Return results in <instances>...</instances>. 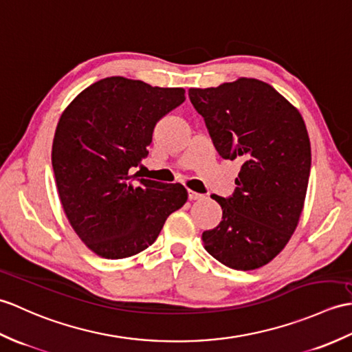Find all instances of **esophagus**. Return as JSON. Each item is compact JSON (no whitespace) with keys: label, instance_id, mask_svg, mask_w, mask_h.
<instances>
[{"label":"esophagus","instance_id":"esophagus-1","mask_svg":"<svg viewBox=\"0 0 352 352\" xmlns=\"http://www.w3.org/2000/svg\"><path fill=\"white\" fill-rule=\"evenodd\" d=\"M188 199L190 200H203V199H205V196H203V194L196 192V191L188 190Z\"/></svg>","mask_w":352,"mask_h":352}]
</instances>
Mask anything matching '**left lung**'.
Wrapping results in <instances>:
<instances>
[{
  "mask_svg": "<svg viewBox=\"0 0 352 352\" xmlns=\"http://www.w3.org/2000/svg\"><path fill=\"white\" fill-rule=\"evenodd\" d=\"M188 96L218 155L242 162L232 196H210L223 220L203 232V244L226 267L261 268L282 252L300 220L311 164L306 124L274 87L253 78L190 89Z\"/></svg>",
  "mask_w": 352,
  "mask_h": 352,
  "instance_id": "1",
  "label": "left lung"
}]
</instances>
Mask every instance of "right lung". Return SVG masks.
<instances>
[{"label": "right lung", "mask_w": 352, "mask_h": 352, "mask_svg": "<svg viewBox=\"0 0 352 352\" xmlns=\"http://www.w3.org/2000/svg\"><path fill=\"white\" fill-rule=\"evenodd\" d=\"M184 100V89L110 76L61 114L52 143L58 196L76 235L100 257L143 252L188 199L181 184L131 175L149 153L155 124Z\"/></svg>", "instance_id": "add662e5"}]
</instances>
